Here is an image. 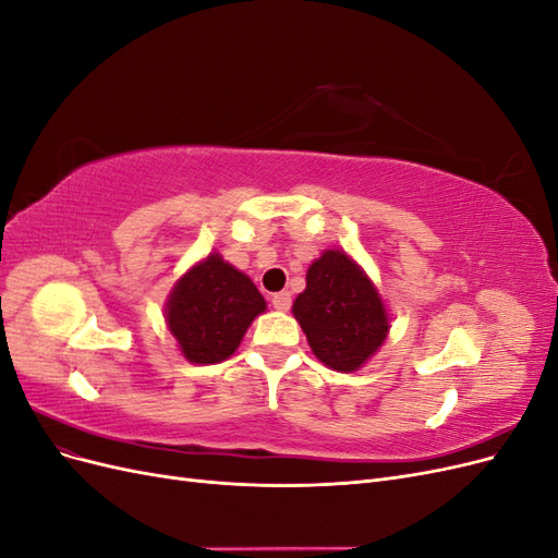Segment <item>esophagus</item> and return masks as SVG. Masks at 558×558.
Here are the masks:
<instances>
[{
  "mask_svg": "<svg viewBox=\"0 0 558 558\" xmlns=\"http://www.w3.org/2000/svg\"><path fill=\"white\" fill-rule=\"evenodd\" d=\"M272 305H275V310H279V312H289V310H291V293H289V291L275 293V295H272Z\"/></svg>",
  "mask_w": 558,
  "mask_h": 558,
  "instance_id": "1",
  "label": "esophagus"
}]
</instances>
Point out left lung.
<instances>
[{"instance_id": "1", "label": "left lung", "mask_w": 558, "mask_h": 558, "mask_svg": "<svg viewBox=\"0 0 558 558\" xmlns=\"http://www.w3.org/2000/svg\"><path fill=\"white\" fill-rule=\"evenodd\" d=\"M314 356L337 373H353L384 344L388 312L375 283L344 251H324L307 269V289L293 302Z\"/></svg>"}]
</instances>
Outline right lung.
I'll use <instances>...</instances> for the list:
<instances>
[{
  "label": "right lung",
  "mask_w": 558,
  "mask_h": 558,
  "mask_svg": "<svg viewBox=\"0 0 558 558\" xmlns=\"http://www.w3.org/2000/svg\"><path fill=\"white\" fill-rule=\"evenodd\" d=\"M265 307L256 283L221 253H209L174 283L165 320L185 361L211 365L238 351L246 328Z\"/></svg>",
  "instance_id": "right-lung-1"
}]
</instances>
